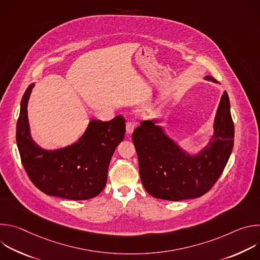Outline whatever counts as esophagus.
<instances>
[{"label":"esophagus","mask_w":260,"mask_h":260,"mask_svg":"<svg viewBox=\"0 0 260 260\" xmlns=\"http://www.w3.org/2000/svg\"><path fill=\"white\" fill-rule=\"evenodd\" d=\"M136 125L137 123L135 121H128L126 122V133L127 134H133V132L135 131L136 128Z\"/></svg>","instance_id":"34e87169"}]
</instances>
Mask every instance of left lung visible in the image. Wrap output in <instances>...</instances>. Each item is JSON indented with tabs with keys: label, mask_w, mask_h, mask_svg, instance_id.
Returning <instances> with one entry per match:
<instances>
[{
	"label": "left lung",
	"mask_w": 260,
	"mask_h": 260,
	"mask_svg": "<svg viewBox=\"0 0 260 260\" xmlns=\"http://www.w3.org/2000/svg\"><path fill=\"white\" fill-rule=\"evenodd\" d=\"M206 79L217 82L211 76ZM154 122L142 121L133 134L146 191L166 201L196 199L207 193L223 172L234 147L235 125L228 92H223L219 103L214 135L196 156L184 152Z\"/></svg>",
	"instance_id": "obj_1"
}]
</instances>
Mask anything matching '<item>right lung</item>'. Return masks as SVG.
<instances>
[{
    "instance_id": "obj_1",
    "label": "right lung",
    "mask_w": 260,
    "mask_h": 260,
    "mask_svg": "<svg viewBox=\"0 0 260 260\" xmlns=\"http://www.w3.org/2000/svg\"><path fill=\"white\" fill-rule=\"evenodd\" d=\"M34 84L25 90L16 125V143L22 166L35 186L47 196L73 201L96 197L105 188L108 168L125 134V119L91 120L83 136L62 149L47 151L30 137L27 101Z\"/></svg>"
}]
</instances>
